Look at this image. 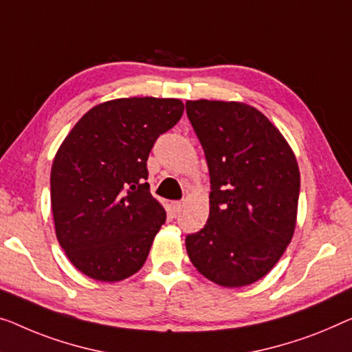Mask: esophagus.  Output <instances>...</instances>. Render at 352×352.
Here are the masks:
<instances>
[{
    "label": "esophagus",
    "instance_id": "1",
    "mask_svg": "<svg viewBox=\"0 0 352 352\" xmlns=\"http://www.w3.org/2000/svg\"><path fill=\"white\" fill-rule=\"evenodd\" d=\"M182 207H183V202H182V201H175V202H172V208H174V212H175V213L180 212Z\"/></svg>",
    "mask_w": 352,
    "mask_h": 352
}]
</instances>
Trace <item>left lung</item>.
I'll return each mask as SVG.
<instances>
[{
  "instance_id": "obj_1",
  "label": "left lung",
  "mask_w": 352,
  "mask_h": 352,
  "mask_svg": "<svg viewBox=\"0 0 352 352\" xmlns=\"http://www.w3.org/2000/svg\"><path fill=\"white\" fill-rule=\"evenodd\" d=\"M210 172L207 224L186 237L197 272L224 287L253 285L274 269L297 223L300 172L280 129L237 101L186 102Z\"/></svg>"
}]
</instances>
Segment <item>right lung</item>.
Segmentation results:
<instances>
[{"label":"right lung","instance_id":"obj_1","mask_svg":"<svg viewBox=\"0 0 352 352\" xmlns=\"http://www.w3.org/2000/svg\"><path fill=\"white\" fill-rule=\"evenodd\" d=\"M183 110L174 98L112 99L63 140L52 164V212L56 239L83 275L115 283L142 269L166 221L145 182L146 160Z\"/></svg>","mask_w":352,"mask_h":352}]
</instances>
